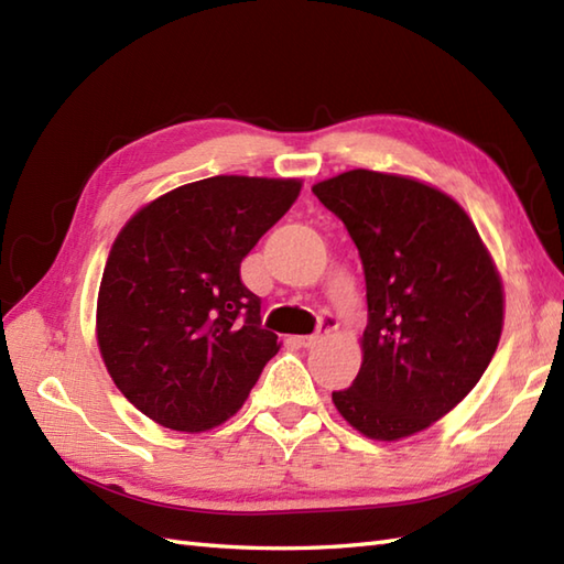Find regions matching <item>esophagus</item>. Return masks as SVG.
<instances>
[{
    "label": "esophagus",
    "instance_id": "34e87169",
    "mask_svg": "<svg viewBox=\"0 0 564 564\" xmlns=\"http://www.w3.org/2000/svg\"><path fill=\"white\" fill-rule=\"evenodd\" d=\"M319 329H322V334H329L332 329H337V322H334L332 317H322L319 319ZM322 334H307V337H297V341H301L303 346H315L319 339H322Z\"/></svg>",
    "mask_w": 564,
    "mask_h": 564
}]
</instances>
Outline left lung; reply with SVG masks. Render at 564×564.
Here are the masks:
<instances>
[{"mask_svg":"<svg viewBox=\"0 0 564 564\" xmlns=\"http://www.w3.org/2000/svg\"><path fill=\"white\" fill-rule=\"evenodd\" d=\"M366 273L364 361L332 402L358 434L400 441L482 378L505 327V285L458 200L412 176L351 170L313 186Z\"/></svg>","mask_w":564,"mask_h":564,"instance_id":"obj_1","label":"left lung"}]
</instances>
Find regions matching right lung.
Masks as SVG:
<instances>
[{
	"label": "right lung",
	"mask_w": 564,
	"mask_h": 564,
	"mask_svg": "<svg viewBox=\"0 0 564 564\" xmlns=\"http://www.w3.org/2000/svg\"><path fill=\"white\" fill-rule=\"evenodd\" d=\"M301 178L210 176L150 200L106 259L97 344L116 388L152 422H227L279 354L239 263L301 196Z\"/></svg>",
	"instance_id": "add662e5"
}]
</instances>
